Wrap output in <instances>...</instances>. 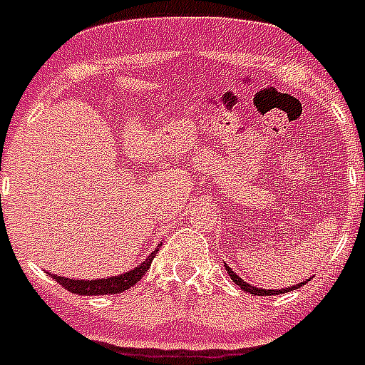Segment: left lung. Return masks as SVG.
<instances>
[{
  "label": "left lung",
  "mask_w": 365,
  "mask_h": 365,
  "mask_svg": "<svg viewBox=\"0 0 365 365\" xmlns=\"http://www.w3.org/2000/svg\"><path fill=\"white\" fill-rule=\"evenodd\" d=\"M226 271H228V274H230V279L234 280V282H236V284L240 286L242 290L253 294V296H272V294H284V292H288V290H296V288H298V286H299L298 284V286H292V288H282V290H259V288H255V286H251V284H247V282H244V280L240 279L236 272L232 271V269L228 265H226Z\"/></svg>",
  "instance_id": "8db88e82"
}]
</instances>
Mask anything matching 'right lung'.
<instances>
[{
    "label": "right lung",
    "mask_w": 365,
    "mask_h": 365,
    "mask_svg": "<svg viewBox=\"0 0 365 365\" xmlns=\"http://www.w3.org/2000/svg\"><path fill=\"white\" fill-rule=\"evenodd\" d=\"M155 253H150L145 263L139 267H135L133 271H128L125 274H118L112 279H98V280H73L66 279V277H58L53 274V279L58 280L59 284L67 288L69 292L79 294V296H104V294H120L129 290L131 286H135L143 279V274H147L150 269V263L155 259Z\"/></svg>",
    "instance_id": "add662e5"
}]
</instances>
